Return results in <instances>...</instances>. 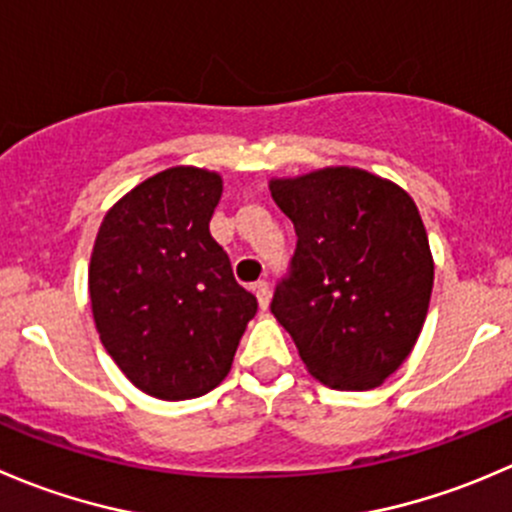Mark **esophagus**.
Listing matches in <instances>:
<instances>
[{"instance_id": "34e87169", "label": "esophagus", "mask_w": 512, "mask_h": 512, "mask_svg": "<svg viewBox=\"0 0 512 512\" xmlns=\"http://www.w3.org/2000/svg\"><path fill=\"white\" fill-rule=\"evenodd\" d=\"M252 290H255L257 302H260V307H262V310H265V307L270 305V297H272L270 282H267V280H257L255 285H252Z\"/></svg>"}]
</instances>
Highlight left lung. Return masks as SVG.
I'll use <instances>...</instances> for the list:
<instances>
[{
  "label": "left lung",
  "instance_id": "1",
  "mask_svg": "<svg viewBox=\"0 0 512 512\" xmlns=\"http://www.w3.org/2000/svg\"><path fill=\"white\" fill-rule=\"evenodd\" d=\"M297 235L272 315L302 362L335 390H370L415 347L433 292V255L413 197L355 167L272 180Z\"/></svg>",
  "mask_w": 512,
  "mask_h": 512
}]
</instances>
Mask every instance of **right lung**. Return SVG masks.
Listing matches in <instances>:
<instances>
[{
	"instance_id": "obj_1",
	"label": "right lung",
	"mask_w": 512,
	"mask_h": 512,
	"mask_svg": "<svg viewBox=\"0 0 512 512\" xmlns=\"http://www.w3.org/2000/svg\"><path fill=\"white\" fill-rule=\"evenodd\" d=\"M220 175L172 167L104 215L89 300L104 350L142 393L190 400L230 372L257 297L210 235Z\"/></svg>"
}]
</instances>
